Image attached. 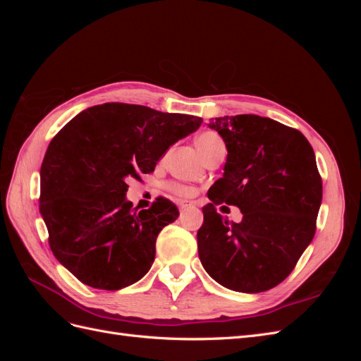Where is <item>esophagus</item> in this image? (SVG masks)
Here are the masks:
<instances>
[{"label": "esophagus", "mask_w": 361, "mask_h": 361, "mask_svg": "<svg viewBox=\"0 0 361 361\" xmlns=\"http://www.w3.org/2000/svg\"><path fill=\"white\" fill-rule=\"evenodd\" d=\"M179 209L180 211H183V209H187V207H190V206H192L194 203L192 202H190V200H179Z\"/></svg>", "instance_id": "1"}]
</instances>
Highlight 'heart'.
Returning a JSON list of instances; mask_svg holds the SVG:
<instances>
[{"label":"heart","mask_w":361,"mask_h":361,"mask_svg":"<svg viewBox=\"0 0 361 361\" xmlns=\"http://www.w3.org/2000/svg\"><path fill=\"white\" fill-rule=\"evenodd\" d=\"M195 146H197V149L200 150V154L204 158L207 154H211L214 149L224 146V143H223L221 137L218 135L216 133H212V130H206V133L200 134L197 137V140H195ZM171 191L174 194L180 195V197H188V195L191 194V190L188 187H185V185H179V183L171 185Z\"/></svg>","instance_id":"heart-1"}]
</instances>
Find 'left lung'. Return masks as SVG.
<instances>
[{"label": "left lung", "mask_w": 361, "mask_h": 361, "mask_svg": "<svg viewBox=\"0 0 361 361\" xmlns=\"http://www.w3.org/2000/svg\"><path fill=\"white\" fill-rule=\"evenodd\" d=\"M207 126L224 140L227 159L203 206L200 262L227 289L269 290L290 274L314 236L322 202L314 152L300 130L268 117H215ZM221 202L239 207L243 221L218 214Z\"/></svg>", "instance_id": "8db88e82"}]
</instances>
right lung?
Returning <instances> with one entry per match:
<instances>
[{
    "mask_svg": "<svg viewBox=\"0 0 361 361\" xmlns=\"http://www.w3.org/2000/svg\"><path fill=\"white\" fill-rule=\"evenodd\" d=\"M202 122L108 102L81 111L51 140L40 169V214L54 256L84 285L118 290L146 276L159 232L179 211L162 197L137 211L126 182L154 171Z\"/></svg>",
    "mask_w": 361,
    "mask_h": 361,
    "instance_id": "right-lung-1",
    "label": "right lung"
}]
</instances>
